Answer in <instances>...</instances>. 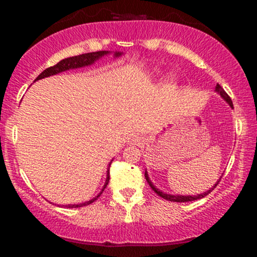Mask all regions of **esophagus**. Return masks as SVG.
<instances>
[{"label": "esophagus", "instance_id": "obj_1", "mask_svg": "<svg viewBox=\"0 0 257 257\" xmlns=\"http://www.w3.org/2000/svg\"><path fill=\"white\" fill-rule=\"evenodd\" d=\"M141 139L138 137V135H133L132 138H129V143L132 144V145H138V144H140Z\"/></svg>", "mask_w": 257, "mask_h": 257}]
</instances>
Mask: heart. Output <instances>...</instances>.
I'll list each match as a JSON object with an SVG mask.
<instances>
[{"label":"heart","instance_id":"1","mask_svg":"<svg viewBox=\"0 0 257 257\" xmlns=\"http://www.w3.org/2000/svg\"><path fill=\"white\" fill-rule=\"evenodd\" d=\"M168 83H169L170 85H173V84H174V81H173L172 78H170V79H168Z\"/></svg>","mask_w":257,"mask_h":257}]
</instances>
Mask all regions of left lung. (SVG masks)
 Segmentation results:
<instances>
[{
    "mask_svg": "<svg viewBox=\"0 0 257 257\" xmlns=\"http://www.w3.org/2000/svg\"><path fill=\"white\" fill-rule=\"evenodd\" d=\"M216 91H217V93L220 94L221 96H222L223 100H225V101L227 102V104H228V105L231 106V107L233 108V104H232V100H231V98H229V96L227 95V93H226L225 90L222 89V87H221L220 84H217V85H216ZM145 179H146V181L149 182V185L151 186L152 190L155 191V192L157 193L159 197H162V198H164V199H167V200H170V202H180V203H182V202H192V200H197V199H200V198H204V197H205V196H208V194L210 193L211 191H213L214 188L216 187L217 184H219V182H220V180H219V181H217L216 184H215V185L213 186V187L210 188V190L206 191V192L202 193V194H197V196H179V194H176V196H174V194H167V193H163V192H162V191H159L158 188H156L155 186H153L152 182H151V180H150V178H149V174H147V172H145Z\"/></svg>",
    "mask_w": 257,
    "mask_h": 257,
    "instance_id": "obj_1",
    "label": "left lung"
}]
</instances>
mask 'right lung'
<instances>
[{"label":"right lung","instance_id":"right-lung-1","mask_svg":"<svg viewBox=\"0 0 257 257\" xmlns=\"http://www.w3.org/2000/svg\"><path fill=\"white\" fill-rule=\"evenodd\" d=\"M107 54H108L107 51H100V52H93V53H85V54H81V55H76V57H70V58L63 59V60L59 61L57 65L48 67V69L44 70L43 72H41L40 75H38V77L35 79V81H38V79L49 77V76H53V75H57V73H60L63 71H67V70L78 69V67L88 66V65L94 64L96 60H98V59L104 57V55H107ZM120 55H122V53H119V52L114 53V57H120ZM111 163H112V161L110 162V164H108L107 176H106L105 185H104V187H102L101 192H100L98 196L94 197L93 199L88 200V202L79 203V204H69L66 206H69V208H78V206H85V205H89L90 203L94 202V200L98 199L99 197L101 196V193L104 192V190L106 188V186H107L108 181H110V166H111Z\"/></svg>","mask_w":257,"mask_h":257}]
</instances>
